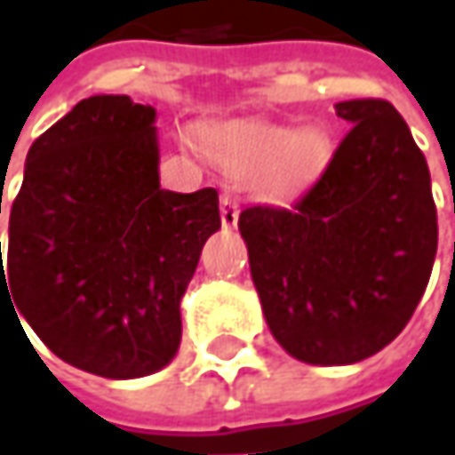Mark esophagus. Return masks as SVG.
Masks as SVG:
<instances>
[{"mask_svg":"<svg viewBox=\"0 0 455 455\" xmlns=\"http://www.w3.org/2000/svg\"><path fill=\"white\" fill-rule=\"evenodd\" d=\"M236 224H239V204L234 196L224 194L221 196V227L236 228Z\"/></svg>","mask_w":455,"mask_h":455,"instance_id":"1","label":"esophagus"}]
</instances>
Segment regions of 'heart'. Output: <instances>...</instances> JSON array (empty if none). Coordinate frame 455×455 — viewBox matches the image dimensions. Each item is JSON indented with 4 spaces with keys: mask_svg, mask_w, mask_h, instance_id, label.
Returning a JSON list of instances; mask_svg holds the SVG:
<instances>
[{
    "mask_svg": "<svg viewBox=\"0 0 455 455\" xmlns=\"http://www.w3.org/2000/svg\"><path fill=\"white\" fill-rule=\"evenodd\" d=\"M204 148L231 171L257 168V188L282 194L327 164L332 138L317 123L291 131L275 123L234 120L209 128L204 135Z\"/></svg>",
    "mask_w": 455,
    "mask_h": 455,
    "instance_id": "1",
    "label": "heart"
}]
</instances>
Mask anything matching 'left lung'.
I'll use <instances>...</instances> for the list:
<instances>
[{
    "instance_id": "obj_1",
    "label": "left lung",
    "mask_w": 455,
    "mask_h": 455,
    "mask_svg": "<svg viewBox=\"0 0 455 455\" xmlns=\"http://www.w3.org/2000/svg\"><path fill=\"white\" fill-rule=\"evenodd\" d=\"M335 110L350 131L320 179L290 206L239 216L264 320L309 365H353L390 345L438 249L428 164L398 110L385 100Z\"/></svg>"
}]
</instances>
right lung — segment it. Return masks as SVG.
I'll use <instances>...</instances> for the list:
<instances>
[{"label":"right lung","mask_w":455,"mask_h":455,"mask_svg":"<svg viewBox=\"0 0 455 455\" xmlns=\"http://www.w3.org/2000/svg\"><path fill=\"white\" fill-rule=\"evenodd\" d=\"M153 123L156 110L128 95L77 102L27 153L7 272L0 242V294L9 282L60 360L110 380L143 378L176 357L180 297L221 228L213 188H161Z\"/></svg>","instance_id":"add662e5"}]
</instances>
